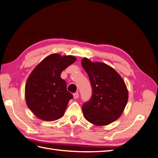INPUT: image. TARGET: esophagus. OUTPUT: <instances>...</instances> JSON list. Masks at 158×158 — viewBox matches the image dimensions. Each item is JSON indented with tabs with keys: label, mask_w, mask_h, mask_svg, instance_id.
<instances>
[{
	"label": "esophagus",
	"mask_w": 158,
	"mask_h": 158,
	"mask_svg": "<svg viewBox=\"0 0 158 158\" xmlns=\"http://www.w3.org/2000/svg\"><path fill=\"white\" fill-rule=\"evenodd\" d=\"M73 98H74V99H78V97H79V95H78V93H73Z\"/></svg>",
	"instance_id": "34e87169"
}]
</instances>
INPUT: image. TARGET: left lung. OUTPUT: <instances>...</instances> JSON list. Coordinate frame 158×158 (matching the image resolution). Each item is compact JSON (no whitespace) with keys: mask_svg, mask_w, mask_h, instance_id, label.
<instances>
[{"mask_svg":"<svg viewBox=\"0 0 158 158\" xmlns=\"http://www.w3.org/2000/svg\"><path fill=\"white\" fill-rule=\"evenodd\" d=\"M82 65L89 76L92 95L82 106L85 118L96 125H106L120 117L128 99V91L120 75L105 63L86 58Z\"/></svg>","mask_w":158,"mask_h":158,"instance_id":"8db88e82","label":"left lung"}]
</instances>
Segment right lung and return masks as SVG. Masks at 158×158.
Instances as JSON below:
<instances>
[{
    "mask_svg": "<svg viewBox=\"0 0 158 158\" xmlns=\"http://www.w3.org/2000/svg\"><path fill=\"white\" fill-rule=\"evenodd\" d=\"M76 60L73 56L51 54L31 73L25 86L26 102L38 118L51 121L63 116L73 95L67 90L66 82L60 74Z\"/></svg>",
    "mask_w": 158,
    "mask_h": 158,
    "instance_id": "obj_1",
    "label": "right lung"
}]
</instances>
